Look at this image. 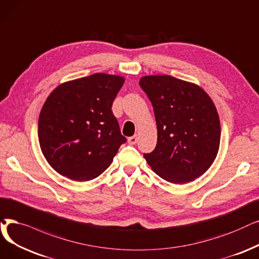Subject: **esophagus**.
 <instances>
[{"mask_svg":"<svg viewBox=\"0 0 259 259\" xmlns=\"http://www.w3.org/2000/svg\"><path fill=\"white\" fill-rule=\"evenodd\" d=\"M127 141H128L130 144H136L137 141H138V136H137V135L132 136V137H130V138L127 139Z\"/></svg>","mask_w":259,"mask_h":259,"instance_id":"1","label":"esophagus"}]
</instances>
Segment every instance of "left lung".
<instances>
[{
	"mask_svg": "<svg viewBox=\"0 0 259 259\" xmlns=\"http://www.w3.org/2000/svg\"><path fill=\"white\" fill-rule=\"evenodd\" d=\"M139 85L150 99L157 144L144 154L152 170L172 184L200 178L214 161L221 126L212 100L202 87L170 75H146Z\"/></svg>",
	"mask_w": 259,
	"mask_h": 259,
	"instance_id": "8db88e82",
	"label": "left lung"
}]
</instances>
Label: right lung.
Listing matches in <instances>:
<instances>
[{
  "label": "right lung",
  "mask_w": 259,
  "mask_h": 259,
  "mask_svg": "<svg viewBox=\"0 0 259 259\" xmlns=\"http://www.w3.org/2000/svg\"><path fill=\"white\" fill-rule=\"evenodd\" d=\"M125 78L96 73L68 80L47 98L38 122L41 151L59 174L76 182L104 172L122 143L112 102Z\"/></svg>",
  "instance_id": "obj_1"
}]
</instances>
